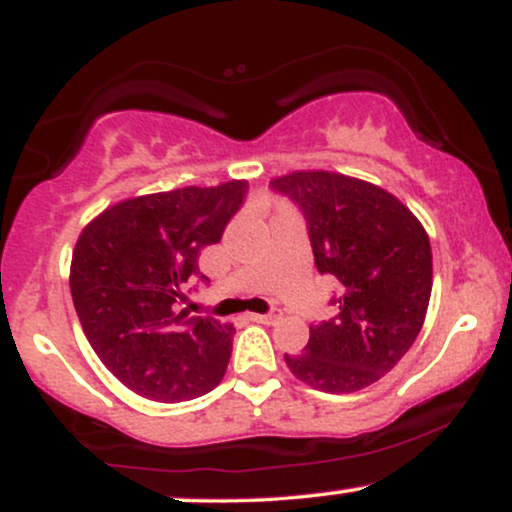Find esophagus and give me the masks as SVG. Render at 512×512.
I'll list each match as a JSON object with an SVG mask.
<instances>
[{
	"label": "esophagus",
	"mask_w": 512,
	"mask_h": 512,
	"mask_svg": "<svg viewBox=\"0 0 512 512\" xmlns=\"http://www.w3.org/2000/svg\"><path fill=\"white\" fill-rule=\"evenodd\" d=\"M248 317H250L252 322H264V325H269V322H276V320H279V310H269V313H264V315L250 313Z\"/></svg>",
	"instance_id": "1"
}]
</instances>
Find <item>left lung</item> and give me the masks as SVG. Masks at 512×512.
Segmentation results:
<instances>
[{
    "mask_svg": "<svg viewBox=\"0 0 512 512\" xmlns=\"http://www.w3.org/2000/svg\"><path fill=\"white\" fill-rule=\"evenodd\" d=\"M308 223L315 267L337 276V315L310 327L286 366L315 390L356 392L390 373L419 337L433 284L431 243L411 211L370 182L298 170L269 182Z\"/></svg>",
    "mask_w": 512,
    "mask_h": 512,
    "instance_id": "left-lung-1",
    "label": "left lung"
}]
</instances>
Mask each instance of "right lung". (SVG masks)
<instances>
[{
  "instance_id": "add662e5",
  "label": "right lung",
  "mask_w": 512,
  "mask_h": 512,
  "mask_svg": "<svg viewBox=\"0 0 512 512\" xmlns=\"http://www.w3.org/2000/svg\"><path fill=\"white\" fill-rule=\"evenodd\" d=\"M248 182L182 187L125 199L84 228L72 255L74 308L105 368L154 402H187L221 383L231 325L190 317L187 284L199 252L219 243Z\"/></svg>"
}]
</instances>
